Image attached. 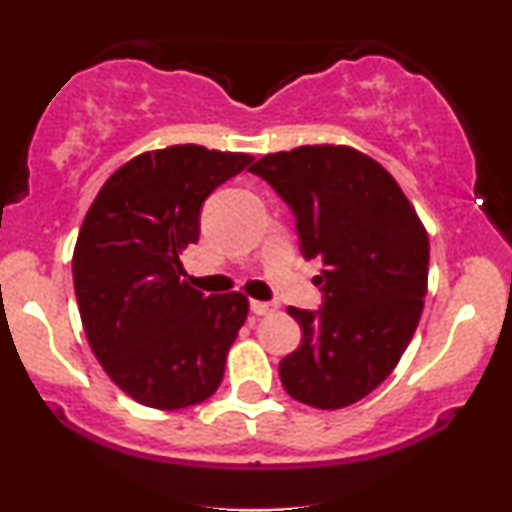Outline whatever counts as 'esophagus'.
<instances>
[{
	"label": "esophagus",
	"mask_w": 512,
	"mask_h": 512,
	"mask_svg": "<svg viewBox=\"0 0 512 512\" xmlns=\"http://www.w3.org/2000/svg\"><path fill=\"white\" fill-rule=\"evenodd\" d=\"M250 310L255 315H267V313H272L274 305L267 303V301H250Z\"/></svg>",
	"instance_id": "1"
}]
</instances>
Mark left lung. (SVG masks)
<instances>
[{"label": "left lung", "instance_id": "1", "mask_svg": "<svg viewBox=\"0 0 512 512\" xmlns=\"http://www.w3.org/2000/svg\"><path fill=\"white\" fill-rule=\"evenodd\" d=\"M296 216L305 260L325 264L317 313L289 308L301 346L279 363L284 390L344 409L375 390L414 337L428 289V233L397 180L354 146L313 144L250 166Z\"/></svg>", "mask_w": 512, "mask_h": 512}]
</instances>
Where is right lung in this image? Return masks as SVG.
Listing matches in <instances>:
<instances>
[{"label":"right lung","instance_id":"right-lung-1","mask_svg":"<svg viewBox=\"0 0 512 512\" xmlns=\"http://www.w3.org/2000/svg\"><path fill=\"white\" fill-rule=\"evenodd\" d=\"M250 161L199 144L144 151L86 211L72 257L81 325L110 380L144 407L185 409L221 385L248 296L192 289L180 255L199 240L204 199Z\"/></svg>","mask_w":512,"mask_h":512}]
</instances>
